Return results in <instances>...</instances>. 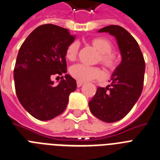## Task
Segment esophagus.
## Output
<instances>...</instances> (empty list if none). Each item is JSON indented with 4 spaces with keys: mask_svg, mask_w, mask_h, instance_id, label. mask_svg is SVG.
Masks as SVG:
<instances>
[{
    "mask_svg": "<svg viewBox=\"0 0 160 160\" xmlns=\"http://www.w3.org/2000/svg\"><path fill=\"white\" fill-rule=\"evenodd\" d=\"M83 85V82H80V81H78L77 82V87H80Z\"/></svg>",
    "mask_w": 160,
    "mask_h": 160,
    "instance_id": "obj_1",
    "label": "esophagus"
}]
</instances>
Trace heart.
<instances>
[{"instance_id":"b5f03b06","label":"heart","mask_w":160,"mask_h":160,"mask_svg":"<svg viewBox=\"0 0 160 160\" xmlns=\"http://www.w3.org/2000/svg\"><path fill=\"white\" fill-rule=\"evenodd\" d=\"M91 45L99 52L98 61L108 69H116L117 65V57L112 52V44L105 38H95L91 41ZM78 43L73 42L68 46L65 57L69 61H74L78 52ZM72 77L80 82H88L92 79H99L103 77V72L97 67H91L78 64L70 69Z\"/></svg>"}]
</instances>
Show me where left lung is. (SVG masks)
<instances>
[{"label": "left lung", "mask_w": 160, "mask_h": 160, "mask_svg": "<svg viewBox=\"0 0 160 160\" xmlns=\"http://www.w3.org/2000/svg\"><path fill=\"white\" fill-rule=\"evenodd\" d=\"M99 32H108L116 38L121 62L111 78V84L98 87L89 102L91 113L98 119L112 123L121 120L133 108L142 91L145 61L134 38L120 26L103 27Z\"/></svg>", "instance_id": "left-lung-1"}]
</instances>
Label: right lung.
<instances>
[{
	"instance_id": "obj_1",
	"label": "right lung",
	"mask_w": 160,
	"mask_h": 160,
	"mask_svg": "<svg viewBox=\"0 0 160 160\" xmlns=\"http://www.w3.org/2000/svg\"><path fill=\"white\" fill-rule=\"evenodd\" d=\"M75 39L69 31L52 24L35 28L19 49L14 70L15 91L19 102L32 117L48 121L66 108L77 83L70 75L57 86L51 78L66 73V49Z\"/></svg>"
}]
</instances>
